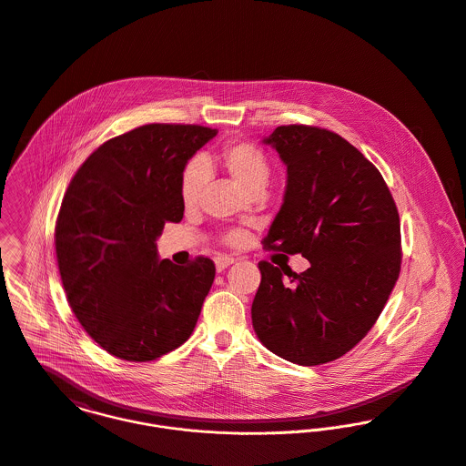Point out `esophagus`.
Returning a JSON list of instances; mask_svg holds the SVG:
<instances>
[{
  "mask_svg": "<svg viewBox=\"0 0 466 466\" xmlns=\"http://www.w3.org/2000/svg\"><path fill=\"white\" fill-rule=\"evenodd\" d=\"M234 258H228V256H219V258H216L214 260V264H216V271H225L230 264H234Z\"/></svg>",
  "mask_w": 466,
  "mask_h": 466,
  "instance_id": "34e87169",
  "label": "esophagus"
}]
</instances>
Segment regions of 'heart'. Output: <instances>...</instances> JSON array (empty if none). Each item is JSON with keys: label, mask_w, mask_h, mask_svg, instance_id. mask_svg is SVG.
Instances as JSON below:
<instances>
[{"label": "heart", "mask_w": 466, "mask_h": 466, "mask_svg": "<svg viewBox=\"0 0 466 466\" xmlns=\"http://www.w3.org/2000/svg\"><path fill=\"white\" fill-rule=\"evenodd\" d=\"M206 166H218L225 171L239 187L250 195H260L271 177V162L258 147L247 141H230L223 145L216 154L202 158ZM206 182V169L200 160H191L180 175V200L186 208L197 206ZM241 232L232 230L225 234L227 245H238Z\"/></svg>", "instance_id": "heart-1"}]
</instances>
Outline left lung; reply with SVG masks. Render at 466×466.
<instances>
[{"instance_id":"8db88e82","label":"left lung","mask_w":466,"mask_h":466,"mask_svg":"<svg viewBox=\"0 0 466 466\" xmlns=\"http://www.w3.org/2000/svg\"><path fill=\"white\" fill-rule=\"evenodd\" d=\"M264 143L288 166V187L262 247L302 254L310 268L260 260L252 323L286 361H334L375 325L399 280V210L380 171L336 132L282 125Z\"/></svg>"}]
</instances>
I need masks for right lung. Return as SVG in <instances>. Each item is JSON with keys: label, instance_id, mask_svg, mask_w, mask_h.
<instances>
[{"label": "right lung", "instance_id": "right-lung-1", "mask_svg": "<svg viewBox=\"0 0 466 466\" xmlns=\"http://www.w3.org/2000/svg\"><path fill=\"white\" fill-rule=\"evenodd\" d=\"M218 130L150 123L105 141L71 178L55 221L60 280L80 325L110 356L154 361L191 336L216 266L157 258L184 218L180 175Z\"/></svg>", "mask_w": 466, "mask_h": 466}]
</instances>
